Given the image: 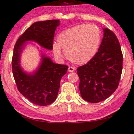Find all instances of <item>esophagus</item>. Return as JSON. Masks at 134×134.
<instances>
[{
	"instance_id": "esophagus-1",
	"label": "esophagus",
	"mask_w": 134,
	"mask_h": 134,
	"mask_svg": "<svg viewBox=\"0 0 134 134\" xmlns=\"http://www.w3.org/2000/svg\"><path fill=\"white\" fill-rule=\"evenodd\" d=\"M75 70V67H72V66H69V68H68V70H69V72H74Z\"/></svg>"
}]
</instances>
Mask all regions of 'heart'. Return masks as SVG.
I'll list each match as a JSON object with an SVG mask.
<instances>
[{"mask_svg":"<svg viewBox=\"0 0 134 134\" xmlns=\"http://www.w3.org/2000/svg\"><path fill=\"white\" fill-rule=\"evenodd\" d=\"M57 41L52 46L57 58H62V48L69 60L76 64H84L97 53L100 43V32L93 24L77 25L60 32Z\"/></svg>","mask_w":134,"mask_h":134,"instance_id":"obj_1","label":"heart"}]
</instances>
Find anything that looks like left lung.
<instances>
[{
    "mask_svg": "<svg viewBox=\"0 0 134 134\" xmlns=\"http://www.w3.org/2000/svg\"><path fill=\"white\" fill-rule=\"evenodd\" d=\"M98 52L90 61L77 69L82 98L98 103L109 97L118 86L122 70V53L116 36L107 28Z\"/></svg>",
    "mask_w": 134,
    "mask_h": 134,
    "instance_id": "left-lung-1",
    "label": "left lung"
}]
</instances>
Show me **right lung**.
<instances>
[{
  "instance_id": "1",
  "label": "right lung",
  "mask_w": 134,
  "mask_h": 134,
  "mask_svg": "<svg viewBox=\"0 0 134 134\" xmlns=\"http://www.w3.org/2000/svg\"><path fill=\"white\" fill-rule=\"evenodd\" d=\"M59 25L58 19L34 23L19 37L14 47L12 65L18 90L37 105H48L55 101L60 80L67 73L68 66L55 64L50 58L42 54L38 69L32 74H27L20 66L21 53L27 41H34L44 48L51 50L55 31Z\"/></svg>"
}]
</instances>
